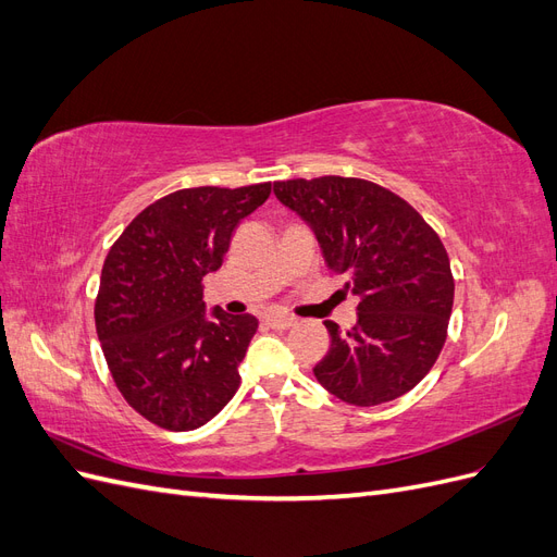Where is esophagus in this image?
I'll list each match as a JSON object with an SVG mask.
<instances>
[{"instance_id":"34e87169","label":"esophagus","mask_w":557,"mask_h":557,"mask_svg":"<svg viewBox=\"0 0 557 557\" xmlns=\"http://www.w3.org/2000/svg\"><path fill=\"white\" fill-rule=\"evenodd\" d=\"M264 323L269 327H274V330H288V327L295 325V318L293 315H278V313H274V315H267Z\"/></svg>"}]
</instances>
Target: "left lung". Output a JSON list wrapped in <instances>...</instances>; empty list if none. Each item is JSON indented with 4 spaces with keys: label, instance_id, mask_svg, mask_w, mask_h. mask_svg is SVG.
Returning a JSON list of instances; mask_svg holds the SVG:
<instances>
[{
    "label": "left lung",
    "instance_id": "8db88e82",
    "mask_svg": "<svg viewBox=\"0 0 557 557\" xmlns=\"http://www.w3.org/2000/svg\"><path fill=\"white\" fill-rule=\"evenodd\" d=\"M274 195L305 221L330 272L360 297L348 332L327 320L318 383L356 407L409 393L440 358L455 283L448 252L409 201L364 178L276 181Z\"/></svg>",
    "mask_w": 557,
    "mask_h": 557
}]
</instances>
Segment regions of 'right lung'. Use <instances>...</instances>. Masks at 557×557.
Returning a JSON list of instances; mask_svg holds the SVG:
<instances>
[{"label": "right lung", "instance_id": "add662e5", "mask_svg": "<svg viewBox=\"0 0 557 557\" xmlns=\"http://www.w3.org/2000/svg\"><path fill=\"white\" fill-rule=\"evenodd\" d=\"M269 193L272 183L176 190L146 207L109 250L97 336L117 391L158 428L197 430L237 393L258 318L207 313L201 281L221 269L232 232Z\"/></svg>", "mask_w": 557, "mask_h": 557}]
</instances>
